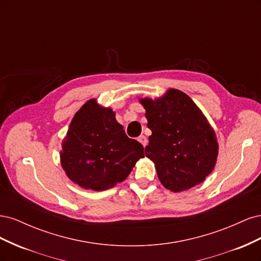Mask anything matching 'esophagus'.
I'll return each mask as SVG.
<instances>
[{"label": "esophagus", "mask_w": 261, "mask_h": 261, "mask_svg": "<svg viewBox=\"0 0 261 261\" xmlns=\"http://www.w3.org/2000/svg\"><path fill=\"white\" fill-rule=\"evenodd\" d=\"M138 141H139V143H140L141 145H143L144 147H146V145H147V143H148L147 138H146L144 135H141V136L138 137Z\"/></svg>", "instance_id": "obj_1"}]
</instances>
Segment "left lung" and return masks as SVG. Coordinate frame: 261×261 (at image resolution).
Here are the masks:
<instances>
[{"mask_svg":"<svg viewBox=\"0 0 261 261\" xmlns=\"http://www.w3.org/2000/svg\"><path fill=\"white\" fill-rule=\"evenodd\" d=\"M139 102L152 132L145 154L154 163L161 184L179 193L202 183L216 167L219 144L201 110L173 88L154 100L146 97Z\"/></svg>","mask_w":261,"mask_h":261,"instance_id":"obj_1","label":"left lung"}]
</instances>
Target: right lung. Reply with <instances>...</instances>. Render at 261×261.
Here are the masks:
<instances>
[{
  "label": "right lung",
  "mask_w": 261,
  "mask_h": 261,
  "mask_svg": "<svg viewBox=\"0 0 261 261\" xmlns=\"http://www.w3.org/2000/svg\"><path fill=\"white\" fill-rule=\"evenodd\" d=\"M144 147L126 136L111 108L90 99L78 110L62 141L61 165L82 188L102 192L127 178Z\"/></svg>",
  "instance_id": "1"
}]
</instances>
